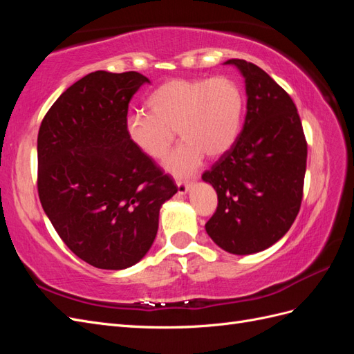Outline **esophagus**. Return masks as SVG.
Segmentation results:
<instances>
[{"mask_svg":"<svg viewBox=\"0 0 354 354\" xmlns=\"http://www.w3.org/2000/svg\"><path fill=\"white\" fill-rule=\"evenodd\" d=\"M189 190H190V183H181V181H178L177 183V194L178 195L183 196L187 194Z\"/></svg>","mask_w":354,"mask_h":354,"instance_id":"34e87169","label":"esophagus"}]
</instances>
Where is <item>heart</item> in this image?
I'll return each mask as SVG.
<instances>
[{
    "label": "heart",
    "mask_w": 354,
    "mask_h": 354,
    "mask_svg": "<svg viewBox=\"0 0 354 354\" xmlns=\"http://www.w3.org/2000/svg\"><path fill=\"white\" fill-rule=\"evenodd\" d=\"M147 113L125 118L128 140L145 156L162 159L174 140L181 143L165 159V169L177 178L190 177L203 158L230 151L239 134L243 99L236 82L226 78L169 80L146 102Z\"/></svg>",
    "instance_id": "heart-1"
}]
</instances>
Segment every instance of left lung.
<instances>
[{"mask_svg": "<svg viewBox=\"0 0 354 354\" xmlns=\"http://www.w3.org/2000/svg\"><path fill=\"white\" fill-rule=\"evenodd\" d=\"M246 115L242 131L202 180L217 192L218 207L205 224L221 250L260 252L292 226L303 199L307 143L295 104L263 69L241 59Z\"/></svg>", "mask_w": 354, "mask_h": 354, "instance_id": "8db88e82", "label": "left lung"}]
</instances>
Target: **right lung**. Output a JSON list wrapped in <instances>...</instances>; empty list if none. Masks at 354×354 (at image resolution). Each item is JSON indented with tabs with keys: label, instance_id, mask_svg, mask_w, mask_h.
<instances>
[{
	"label": "right lung",
	"instance_id": "1",
	"mask_svg": "<svg viewBox=\"0 0 354 354\" xmlns=\"http://www.w3.org/2000/svg\"><path fill=\"white\" fill-rule=\"evenodd\" d=\"M149 78L95 71L62 93L38 133V195L68 248L97 269L140 261L177 186L128 140V103Z\"/></svg>",
	"mask_w": 354,
	"mask_h": 354
}]
</instances>
